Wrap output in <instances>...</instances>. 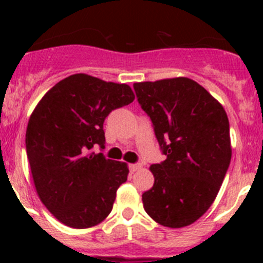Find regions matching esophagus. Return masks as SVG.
I'll return each mask as SVG.
<instances>
[{"label":"esophagus","instance_id":"esophagus-1","mask_svg":"<svg viewBox=\"0 0 263 263\" xmlns=\"http://www.w3.org/2000/svg\"><path fill=\"white\" fill-rule=\"evenodd\" d=\"M129 168L132 173H136V171H138L139 168H142V164L141 163H132L129 164Z\"/></svg>","mask_w":263,"mask_h":263}]
</instances>
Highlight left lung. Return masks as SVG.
<instances>
[{
	"mask_svg": "<svg viewBox=\"0 0 263 263\" xmlns=\"http://www.w3.org/2000/svg\"><path fill=\"white\" fill-rule=\"evenodd\" d=\"M133 87L167 157L150 166L154 185L142 195L143 208L163 227H188L210 210L231 163L227 111L192 79L142 81Z\"/></svg>",
	"mask_w": 263,
	"mask_h": 263,
	"instance_id": "8db88e82",
	"label": "left lung"
}]
</instances>
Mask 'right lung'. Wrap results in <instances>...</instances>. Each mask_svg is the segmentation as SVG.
Masks as SVG:
<instances>
[{"label": "right lung", "instance_id": "add662e5", "mask_svg": "<svg viewBox=\"0 0 263 263\" xmlns=\"http://www.w3.org/2000/svg\"><path fill=\"white\" fill-rule=\"evenodd\" d=\"M134 97L127 84L75 73L53 85L32 110L26 130L32 180L42 203L67 227H96L110 213L129 167L90 148H104V120Z\"/></svg>", "mask_w": 263, "mask_h": 263}]
</instances>
